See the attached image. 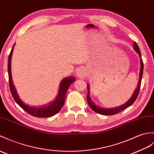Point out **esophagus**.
I'll return each mask as SVG.
<instances>
[{
  "instance_id": "34e87169",
  "label": "esophagus",
  "mask_w": 154,
  "mask_h": 154,
  "mask_svg": "<svg viewBox=\"0 0 154 154\" xmlns=\"http://www.w3.org/2000/svg\"><path fill=\"white\" fill-rule=\"evenodd\" d=\"M77 76L79 78H81V79H83L85 78V77L86 76V72L84 69L83 68H79L77 71V73H76Z\"/></svg>"
}]
</instances>
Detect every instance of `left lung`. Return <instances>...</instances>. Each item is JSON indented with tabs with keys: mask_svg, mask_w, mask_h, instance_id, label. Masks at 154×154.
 <instances>
[{
	"mask_svg": "<svg viewBox=\"0 0 154 154\" xmlns=\"http://www.w3.org/2000/svg\"><path fill=\"white\" fill-rule=\"evenodd\" d=\"M133 48L137 52L139 56H140V75H139V80H138V83L137 85V87L136 88L135 91L134 92L133 94L132 95L131 98L128 100L124 104L119 106L118 107H116V108H100V107L98 106H96L94 102L92 100L90 96V87H89V85L87 84V88H88V94H87V102L88 103L89 106H90L91 108L94 111V112L98 113L99 114H102V115H105V116H112V115H115L118 113L121 112V111L127 109L128 107L131 106L136 100V99L137 98L138 95L139 93V91H140V85H141V81L142 78V74H143V69H144V63H143L142 60L141 58V53L139 49V47L137 42H134Z\"/></svg>",
	"mask_w": 154,
	"mask_h": 154,
	"instance_id": "left-lung-1",
	"label": "left lung"
}]
</instances>
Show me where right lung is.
<instances>
[{"label":"right lung","instance_id":"right-lung-1","mask_svg":"<svg viewBox=\"0 0 154 154\" xmlns=\"http://www.w3.org/2000/svg\"><path fill=\"white\" fill-rule=\"evenodd\" d=\"M14 46V45L8 56V72L10 89V91H11V93L14 100L16 101L17 104H18L23 110H25L29 114H30V115L33 116L37 117H49L56 115L57 113H58L60 112V109H62V106L64 104L67 89L69 88V86L76 80V79L74 77H66V79H63L60 83L58 96H56L54 100L51 103H50L49 104H46L44 105L43 106L39 107V108H37V107H30L29 106L23 102L21 101V100L18 94L17 93V91L15 87H14V85L12 82L11 74V58L12 55Z\"/></svg>","mask_w":154,"mask_h":154}]
</instances>
